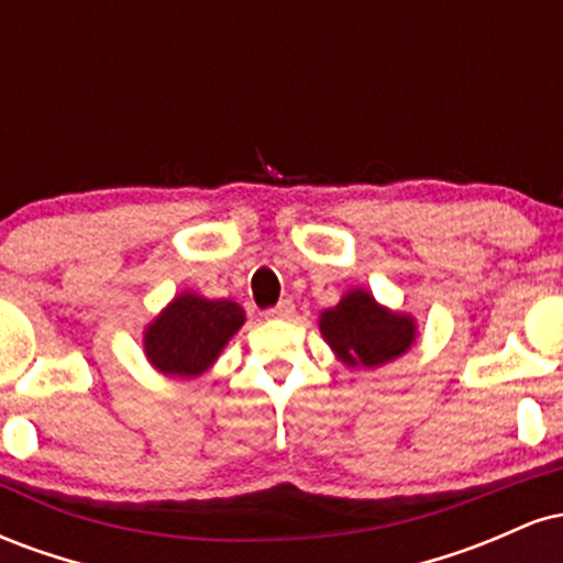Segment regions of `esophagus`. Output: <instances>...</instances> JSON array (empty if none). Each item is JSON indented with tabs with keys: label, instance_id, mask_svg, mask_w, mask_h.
I'll use <instances>...</instances> for the list:
<instances>
[{
	"label": "esophagus",
	"instance_id": "esophagus-1",
	"mask_svg": "<svg viewBox=\"0 0 563 563\" xmlns=\"http://www.w3.org/2000/svg\"><path fill=\"white\" fill-rule=\"evenodd\" d=\"M294 312H296V307H294V301L290 299H283L280 303H277V307H273V309H267V318L269 320H290L294 318Z\"/></svg>",
	"mask_w": 563,
	"mask_h": 563
}]
</instances>
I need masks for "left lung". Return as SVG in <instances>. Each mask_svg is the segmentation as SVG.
I'll list each match as a JSON object with an SVG mask.
<instances>
[{"label":"left lung","instance_id":"left-lung-1","mask_svg":"<svg viewBox=\"0 0 563 563\" xmlns=\"http://www.w3.org/2000/svg\"><path fill=\"white\" fill-rule=\"evenodd\" d=\"M318 328L339 363L365 371L402 357L418 339L416 318L384 307L367 288H349L335 307L320 312Z\"/></svg>","mask_w":563,"mask_h":563}]
</instances>
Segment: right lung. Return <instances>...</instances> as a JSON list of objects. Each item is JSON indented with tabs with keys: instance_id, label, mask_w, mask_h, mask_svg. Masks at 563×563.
Segmentation results:
<instances>
[{
	"instance_id": "obj_1",
	"label": "right lung",
	"mask_w": 563,
	"mask_h": 563,
	"mask_svg": "<svg viewBox=\"0 0 563 563\" xmlns=\"http://www.w3.org/2000/svg\"><path fill=\"white\" fill-rule=\"evenodd\" d=\"M243 322L241 303L183 290L145 325L142 352L161 376L196 378L217 363Z\"/></svg>"
}]
</instances>
